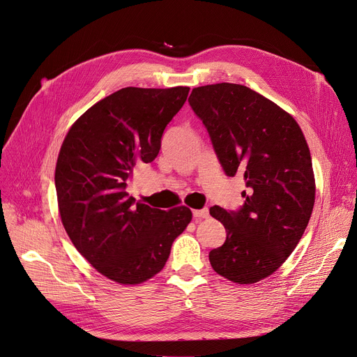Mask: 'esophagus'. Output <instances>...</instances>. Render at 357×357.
<instances>
[{"instance_id":"obj_1","label":"esophagus","mask_w":357,"mask_h":357,"mask_svg":"<svg viewBox=\"0 0 357 357\" xmlns=\"http://www.w3.org/2000/svg\"><path fill=\"white\" fill-rule=\"evenodd\" d=\"M192 213H193V218H198V219H202V218H208V216H209L208 208H204V209H193Z\"/></svg>"}]
</instances>
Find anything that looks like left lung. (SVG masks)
Here are the masks:
<instances>
[{
	"label": "left lung",
	"instance_id": "8db88e82",
	"mask_svg": "<svg viewBox=\"0 0 357 357\" xmlns=\"http://www.w3.org/2000/svg\"><path fill=\"white\" fill-rule=\"evenodd\" d=\"M188 101L205 125L223 172L242 174L249 188L238 211L209 209L226 229L225 243L209 252V262L238 284L262 280L295 250L313 211L307 142L294 118L245 85L198 86Z\"/></svg>",
	"mask_w": 357,
	"mask_h": 357
}]
</instances>
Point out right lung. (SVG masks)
Here are the masks:
<instances>
[{"label":"right lung","instance_id":"right-lung-1","mask_svg":"<svg viewBox=\"0 0 357 357\" xmlns=\"http://www.w3.org/2000/svg\"><path fill=\"white\" fill-rule=\"evenodd\" d=\"M188 93V86L122 88L81 115L62 142L55 189L63 228L96 271L121 284L160 272L192 219L186 206L167 212L126 192L134 167L158 156Z\"/></svg>","mask_w":357,"mask_h":357}]
</instances>
